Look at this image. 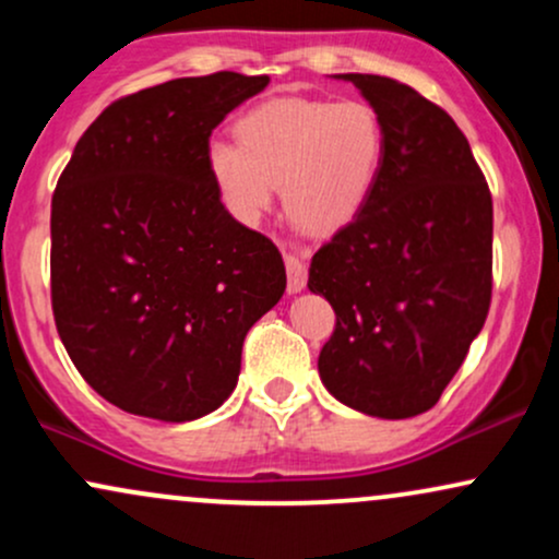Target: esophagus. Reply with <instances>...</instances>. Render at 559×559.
<instances>
[{"instance_id": "34e87169", "label": "esophagus", "mask_w": 559, "mask_h": 559, "mask_svg": "<svg viewBox=\"0 0 559 559\" xmlns=\"http://www.w3.org/2000/svg\"><path fill=\"white\" fill-rule=\"evenodd\" d=\"M286 275H288V294H299L307 286V267L294 254H286Z\"/></svg>"}]
</instances>
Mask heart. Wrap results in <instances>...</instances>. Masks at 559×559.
Segmentation results:
<instances>
[{
  "mask_svg": "<svg viewBox=\"0 0 559 559\" xmlns=\"http://www.w3.org/2000/svg\"><path fill=\"white\" fill-rule=\"evenodd\" d=\"M236 139L207 150L230 215L254 226L284 186L286 215L310 234H333L360 215L386 146L381 118L360 99L265 102L236 123Z\"/></svg>",
  "mask_w": 559,
  "mask_h": 559,
  "instance_id": "heart-1",
  "label": "heart"
}]
</instances>
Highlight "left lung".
Instances as JSON below:
<instances>
[{
	"label": "left lung",
	"mask_w": 559,
	"mask_h": 559,
	"mask_svg": "<svg viewBox=\"0 0 559 559\" xmlns=\"http://www.w3.org/2000/svg\"><path fill=\"white\" fill-rule=\"evenodd\" d=\"M336 79L360 88L386 146L368 204L310 262L307 288L336 312L320 381L357 413L413 418L439 402L489 316L491 194L441 107L383 75Z\"/></svg>",
	"instance_id": "obj_1"
}]
</instances>
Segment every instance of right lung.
I'll return each mask as SVG.
<instances>
[{
	"mask_svg": "<svg viewBox=\"0 0 559 559\" xmlns=\"http://www.w3.org/2000/svg\"><path fill=\"white\" fill-rule=\"evenodd\" d=\"M267 75L176 79L112 102L52 197V310L96 394L186 423L228 400L247 331L286 292L275 243L210 176V136Z\"/></svg>",
	"mask_w": 559,
	"mask_h": 559,
	"instance_id": "obj_1",
	"label": "right lung"
}]
</instances>
